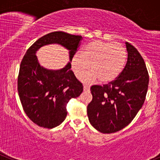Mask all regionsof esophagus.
<instances>
[{
  "mask_svg": "<svg viewBox=\"0 0 160 160\" xmlns=\"http://www.w3.org/2000/svg\"><path fill=\"white\" fill-rule=\"evenodd\" d=\"M89 86L87 85H84L83 86V91H85V92H88V91H89Z\"/></svg>",
  "mask_w": 160,
  "mask_h": 160,
  "instance_id": "obj_1",
  "label": "esophagus"
}]
</instances>
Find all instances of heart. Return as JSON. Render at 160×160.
Segmentation results:
<instances>
[{
	"mask_svg": "<svg viewBox=\"0 0 160 160\" xmlns=\"http://www.w3.org/2000/svg\"><path fill=\"white\" fill-rule=\"evenodd\" d=\"M127 50L120 43L95 40L87 44L82 54H75L71 59V68L80 77L88 70L90 71L81 77L85 83H92L98 79L102 83L115 80L125 65Z\"/></svg>",
	"mask_w": 160,
	"mask_h": 160,
	"instance_id": "obj_1",
	"label": "heart"
}]
</instances>
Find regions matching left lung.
Returning <instances> with one entry per match:
<instances>
[{
	"instance_id": "8db88e82",
	"label": "left lung",
	"mask_w": 160,
	"mask_h": 160,
	"mask_svg": "<svg viewBox=\"0 0 160 160\" xmlns=\"http://www.w3.org/2000/svg\"><path fill=\"white\" fill-rule=\"evenodd\" d=\"M125 44L128 61L122 73L108 84L90 88L89 121L103 134L117 132L128 125L143 106L148 89L149 74L143 58L132 45Z\"/></svg>"
}]
</instances>
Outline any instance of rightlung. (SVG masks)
<instances>
[{
  "label": "right lung",
  "instance_id": "add662e5",
  "mask_svg": "<svg viewBox=\"0 0 160 160\" xmlns=\"http://www.w3.org/2000/svg\"><path fill=\"white\" fill-rule=\"evenodd\" d=\"M81 40V36L50 32L33 43L21 61L17 81L21 104L29 118L39 127L53 128L64 122L67 104L82 93L83 87L71 70V62L60 70L46 69L38 63L36 52L44 45L58 44L69 50L71 61Z\"/></svg>",
  "mask_w": 160,
  "mask_h": 160
}]
</instances>
